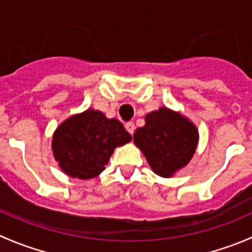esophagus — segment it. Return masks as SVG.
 <instances>
[{"label":"esophagus","mask_w":252,"mask_h":252,"mask_svg":"<svg viewBox=\"0 0 252 252\" xmlns=\"http://www.w3.org/2000/svg\"><path fill=\"white\" fill-rule=\"evenodd\" d=\"M126 129L128 130L129 134H133L134 130H135V126H134L133 122H128V123L126 124Z\"/></svg>","instance_id":"obj_1"}]
</instances>
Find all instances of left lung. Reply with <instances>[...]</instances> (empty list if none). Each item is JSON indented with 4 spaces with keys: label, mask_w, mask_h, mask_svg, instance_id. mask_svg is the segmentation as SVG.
Here are the masks:
<instances>
[{
    "label": "left lung",
    "mask_w": 252,
    "mask_h": 252,
    "mask_svg": "<svg viewBox=\"0 0 252 252\" xmlns=\"http://www.w3.org/2000/svg\"><path fill=\"white\" fill-rule=\"evenodd\" d=\"M152 172L171 178L188 166L199 144V131L179 112L161 107L145 116V126L133 135Z\"/></svg>",
    "instance_id": "8db88e82"
}]
</instances>
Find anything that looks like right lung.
<instances>
[{
    "label": "right lung",
    "instance_id": "obj_1",
    "mask_svg": "<svg viewBox=\"0 0 252 252\" xmlns=\"http://www.w3.org/2000/svg\"><path fill=\"white\" fill-rule=\"evenodd\" d=\"M130 140L131 135L118 119L88 108L57 126L51 149L63 173L88 180L102 173L116 147Z\"/></svg>",
    "mask_w": 252,
    "mask_h": 252
}]
</instances>
